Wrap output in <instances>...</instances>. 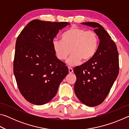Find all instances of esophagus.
Listing matches in <instances>:
<instances>
[{
	"label": "esophagus",
	"instance_id": "1",
	"mask_svg": "<svg viewBox=\"0 0 129 129\" xmlns=\"http://www.w3.org/2000/svg\"><path fill=\"white\" fill-rule=\"evenodd\" d=\"M68 71H69V73H72L73 72V69L72 68H71V67H69L68 68Z\"/></svg>",
	"mask_w": 129,
	"mask_h": 129
}]
</instances>
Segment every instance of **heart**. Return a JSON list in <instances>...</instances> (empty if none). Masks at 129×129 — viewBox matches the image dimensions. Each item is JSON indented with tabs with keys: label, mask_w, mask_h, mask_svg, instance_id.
<instances>
[{
	"label": "heart",
	"mask_w": 129,
	"mask_h": 129,
	"mask_svg": "<svg viewBox=\"0 0 129 129\" xmlns=\"http://www.w3.org/2000/svg\"><path fill=\"white\" fill-rule=\"evenodd\" d=\"M99 36L94 31L77 27H72L62 35V40L54 39L53 48L58 59H66L72 52L67 62L75 65L82 60L89 61L97 52L99 46Z\"/></svg>",
	"instance_id": "1"
}]
</instances>
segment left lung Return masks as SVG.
<instances>
[{
    "mask_svg": "<svg viewBox=\"0 0 129 129\" xmlns=\"http://www.w3.org/2000/svg\"><path fill=\"white\" fill-rule=\"evenodd\" d=\"M82 24L95 28L100 40L94 56L73 69L77 80L74 90L80 101L89 106L104 102L119 73V57L116 44L104 27L95 22Z\"/></svg>",
    "mask_w": 129,
    "mask_h": 129,
    "instance_id": "1",
    "label": "left lung"
}]
</instances>
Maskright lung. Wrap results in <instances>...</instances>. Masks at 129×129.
<instances>
[{
	"label": "right lung",
	"instance_id": "add662e5",
	"mask_svg": "<svg viewBox=\"0 0 129 129\" xmlns=\"http://www.w3.org/2000/svg\"><path fill=\"white\" fill-rule=\"evenodd\" d=\"M68 24L35 19L17 37L14 73L19 91L30 103L41 105L51 101L68 74L65 63L56 56L52 44L59 30Z\"/></svg>",
	"mask_w": 129,
	"mask_h": 129
}]
</instances>
